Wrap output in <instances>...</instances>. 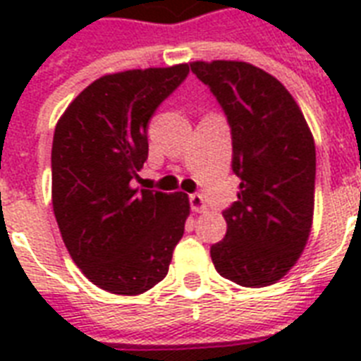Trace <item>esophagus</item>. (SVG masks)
Segmentation results:
<instances>
[{
  "instance_id": "34e87169",
  "label": "esophagus",
  "mask_w": 361,
  "mask_h": 361,
  "mask_svg": "<svg viewBox=\"0 0 361 361\" xmlns=\"http://www.w3.org/2000/svg\"><path fill=\"white\" fill-rule=\"evenodd\" d=\"M189 202H191V209L192 212H197V214H204V212H208V204L204 200L202 195H189Z\"/></svg>"
}]
</instances>
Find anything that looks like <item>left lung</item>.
Returning a JSON list of instances; mask_svg holds the SVG:
<instances>
[{
    "instance_id": "1",
    "label": "left lung",
    "mask_w": 361,
    "mask_h": 361,
    "mask_svg": "<svg viewBox=\"0 0 361 361\" xmlns=\"http://www.w3.org/2000/svg\"><path fill=\"white\" fill-rule=\"evenodd\" d=\"M232 133L238 200L223 212L226 234L209 249L225 279L249 288L274 285L296 264L314 209L317 153L309 125L275 76L245 61H192Z\"/></svg>"
}]
</instances>
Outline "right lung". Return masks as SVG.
<instances>
[{"label":"right lung","mask_w":361,"mask_h":361,"mask_svg":"<svg viewBox=\"0 0 361 361\" xmlns=\"http://www.w3.org/2000/svg\"><path fill=\"white\" fill-rule=\"evenodd\" d=\"M189 65L133 69L92 82L59 118L52 206L71 258L93 285L136 296L169 274L189 217L185 192L135 189L147 123Z\"/></svg>","instance_id":"add662e5"}]
</instances>
